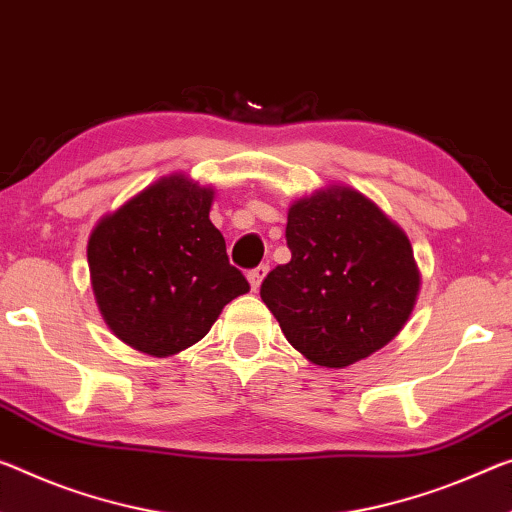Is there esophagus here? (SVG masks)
<instances>
[{"mask_svg":"<svg viewBox=\"0 0 512 512\" xmlns=\"http://www.w3.org/2000/svg\"><path fill=\"white\" fill-rule=\"evenodd\" d=\"M266 273H269V266H257V269H253V271H248V282H250V289L253 291H257L259 287H262V280L266 278Z\"/></svg>","mask_w":512,"mask_h":512,"instance_id":"1","label":"esophagus"}]
</instances>
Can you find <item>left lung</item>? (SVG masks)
<instances>
[{"mask_svg":"<svg viewBox=\"0 0 512 512\" xmlns=\"http://www.w3.org/2000/svg\"><path fill=\"white\" fill-rule=\"evenodd\" d=\"M291 262L259 296L305 360L344 369L380 351L415 310L421 273L412 243L376 202L330 184L291 202Z\"/></svg>","mask_w":512,"mask_h":512,"instance_id":"obj_1","label":"left lung"}]
</instances>
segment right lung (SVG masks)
Returning <instances> with one entry per match:
<instances>
[{"label": "right lung", "instance_id": "add662e5", "mask_svg": "<svg viewBox=\"0 0 512 512\" xmlns=\"http://www.w3.org/2000/svg\"><path fill=\"white\" fill-rule=\"evenodd\" d=\"M212 186L170 173L104 214L88 237L95 303L120 342L152 358L182 353L250 291L209 221Z\"/></svg>", "mask_w": 512, "mask_h": 512}]
</instances>
